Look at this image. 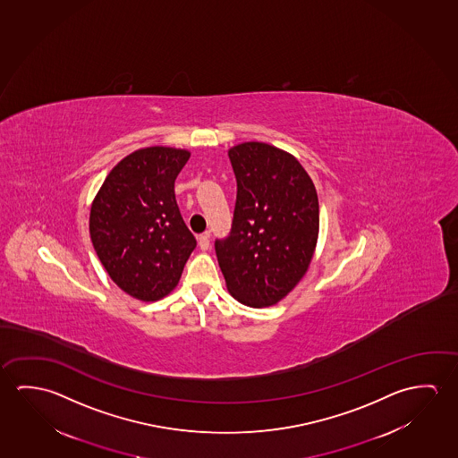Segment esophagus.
Wrapping results in <instances>:
<instances>
[{
	"label": "esophagus",
	"instance_id": "1",
	"mask_svg": "<svg viewBox=\"0 0 458 458\" xmlns=\"http://www.w3.org/2000/svg\"><path fill=\"white\" fill-rule=\"evenodd\" d=\"M198 244H199V248L203 249V250H208L210 246V234L206 232L203 234H199L198 236Z\"/></svg>",
	"mask_w": 458,
	"mask_h": 458
}]
</instances>
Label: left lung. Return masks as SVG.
Here are the masks:
<instances>
[{"label": "left lung", "instance_id": "left-lung-1", "mask_svg": "<svg viewBox=\"0 0 458 458\" xmlns=\"http://www.w3.org/2000/svg\"><path fill=\"white\" fill-rule=\"evenodd\" d=\"M236 177L232 230L216 240L220 270L233 297L270 307L293 291L315 252L319 204L301 163L268 143L228 151Z\"/></svg>", "mask_w": 458, "mask_h": 458}]
</instances>
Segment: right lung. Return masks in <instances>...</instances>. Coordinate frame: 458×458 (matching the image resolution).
<instances>
[{
    "label": "right lung",
    "instance_id": "right-lung-1",
    "mask_svg": "<svg viewBox=\"0 0 458 458\" xmlns=\"http://www.w3.org/2000/svg\"><path fill=\"white\" fill-rule=\"evenodd\" d=\"M190 153L150 147L121 159L90 208L92 246L124 293L155 301L179 283L196 248L175 201L174 182Z\"/></svg>",
    "mask_w": 458,
    "mask_h": 458
}]
</instances>
